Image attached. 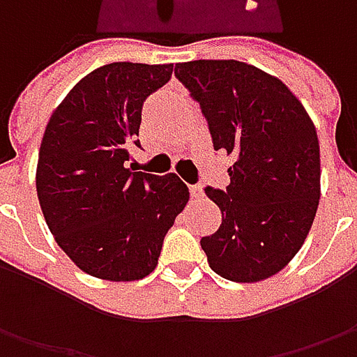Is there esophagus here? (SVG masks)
I'll use <instances>...</instances> for the list:
<instances>
[{"label": "esophagus", "mask_w": 357, "mask_h": 357, "mask_svg": "<svg viewBox=\"0 0 357 357\" xmlns=\"http://www.w3.org/2000/svg\"><path fill=\"white\" fill-rule=\"evenodd\" d=\"M190 197H192V199H200V197H202V188H200V185H190Z\"/></svg>", "instance_id": "obj_1"}]
</instances>
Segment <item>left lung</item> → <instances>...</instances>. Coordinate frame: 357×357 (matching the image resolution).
Here are the masks:
<instances>
[{
    "mask_svg": "<svg viewBox=\"0 0 357 357\" xmlns=\"http://www.w3.org/2000/svg\"><path fill=\"white\" fill-rule=\"evenodd\" d=\"M174 75L200 105L214 151L234 155L230 185L206 186L222 225L202 236L208 266L232 282L280 272L308 236L320 200V143L280 79L234 61H188Z\"/></svg>",
    "mask_w": 357,
    "mask_h": 357,
    "instance_id": "8db88e82",
    "label": "left lung"
}]
</instances>
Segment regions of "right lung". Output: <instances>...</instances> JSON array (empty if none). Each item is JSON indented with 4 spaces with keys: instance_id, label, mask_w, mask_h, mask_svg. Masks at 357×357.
I'll return each instance as SVG.
<instances>
[{
    "instance_id": "obj_1",
    "label": "right lung",
    "mask_w": 357,
    "mask_h": 357,
    "mask_svg": "<svg viewBox=\"0 0 357 357\" xmlns=\"http://www.w3.org/2000/svg\"><path fill=\"white\" fill-rule=\"evenodd\" d=\"M172 65L111 63L67 93L39 149L37 197L51 234L95 278L141 280L158 264L162 240L188 202L176 174L127 169L143 103Z\"/></svg>"
}]
</instances>
